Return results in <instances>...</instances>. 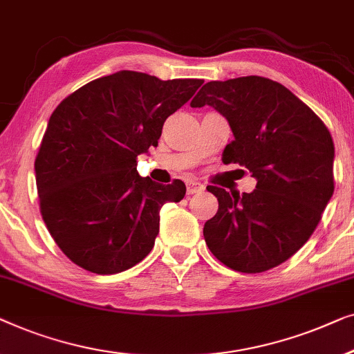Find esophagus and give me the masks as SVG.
<instances>
[{
  "label": "esophagus",
  "instance_id": "1",
  "mask_svg": "<svg viewBox=\"0 0 354 354\" xmlns=\"http://www.w3.org/2000/svg\"><path fill=\"white\" fill-rule=\"evenodd\" d=\"M203 189H205V186H203L202 183H198V181H194V179H189V181L186 183V191H187L189 196H191V194L202 192Z\"/></svg>",
  "mask_w": 354,
  "mask_h": 354
}]
</instances>
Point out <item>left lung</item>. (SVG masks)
I'll list each match as a JSON object with an SVG mask.
<instances>
[{"mask_svg": "<svg viewBox=\"0 0 354 354\" xmlns=\"http://www.w3.org/2000/svg\"><path fill=\"white\" fill-rule=\"evenodd\" d=\"M226 118L234 141L223 162L257 179L252 192L210 186L216 215L203 226L210 252L241 272H263L288 260L315 232L333 194L335 149L324 123L283 84L263 77L208 82L191 107Z\"/></svg>", "mask_w": 354, "mask_h": 354, "instance_id": "obj_1", "label": "left lung"}]
</instances>
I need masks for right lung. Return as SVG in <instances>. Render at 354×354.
I'll list each match as a JSON object with an SVG mask.
<instances>
[{
	"label": "right lung",
	"instance_id": "obj_1",
	"mask_svg": "<svg viewBox=\"0 0 354 354\" xmlns=\"http://www.w3.org/2000/svg\"><path fill=\"white\" fill-rule=\"evenodd\" d=\"M203 80H163L120 71L93 80L56 107L35 176L41 216L59 248L83 270L117 274L152 250L160 208L186 194L183 181L138 175L163 123Z\"/></svg>",
	"mask_w": 354,
	"mask_h": 354
}]
</instances>
